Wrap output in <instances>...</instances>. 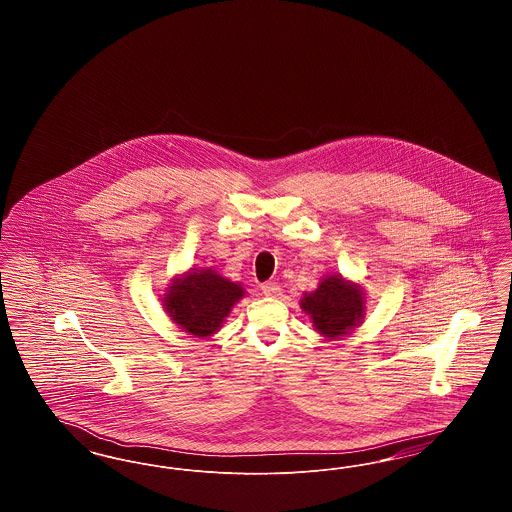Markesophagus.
<instances>
[{
	"instance_id": "34e87169",
	"label": "esophagus",
	"mask_w": 512,
	"mask_h": 512,
	"mask_svg": "<svg viewBox=\"0 0 512 512\" xmlns=\"http://www.w3.org/2000/svg\"><path fill=\"white\" fill-rule=\"evenodd\" d=\"M261 290H263V293H265L267 297H278V295H282V288H280L278 284H272V282L263 284V286H261Z\"/></svg>"
}]
</instances>
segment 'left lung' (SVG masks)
I'll return each mask as SVG.
<instances>
[{
	"instance_id": "1",
	"label": "left lung",
	"mask_w": 512,
	"mask_h": 512,
	"mask_svg": "<svg viewBox=\"0 0 512 512\" xmlns=\"http://www.w3.org/2000/svg\"><path fill=\"white\" fill-rule=\"evenodd\" d=\"M301 309L311 317L318 334L328 340L347 336L365 318V293L340 274L322 278L317 290L305 293Z\"/></svg>"
}]
</instances>
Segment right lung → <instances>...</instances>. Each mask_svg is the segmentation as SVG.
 <instances>
[{
  "mask_svg": "<svg viewBox=\"0 0 512 512\" xmlns=\"http://www.w3.org/2000/svg\"><path fill=\"white\" fill-rule=\"evenodd\" d=\"M244 288L211 268H192L172 280L163 307L172 322L195 338L219 332L224 318L244 297Z\"/></svg>",
  "mask_w": 512,
  "mask_h": 512,
  "instance_id": "add662e5",
  "label": "right lung"
}]
</instances>
